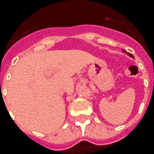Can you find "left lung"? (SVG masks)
<instances>
[{
    "label": "left lung",
    "mask_w": 154,
    "mask_h": 154,
    "mask_svg": "<svg viewBox=\"0 0 154 154\" xmlns=\"http://www.w3.org/2000/svg\"><path fill=\"white\" fill-rule=\"evenodd\" d=\"M122 51H123L124 52H126V51H125V50H124V49H123V50H122ZM127 54H128V55H129V56H130V57H131V58H134V56H133V55H132V54H131V53L128 52Z\"/></svg>",
    "instance_id": "8db88e82"
}]
</instances>
